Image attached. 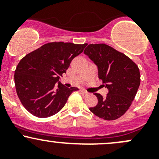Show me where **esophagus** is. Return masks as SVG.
<instances>
[{"mask_svg": "<svg viewBox=\"0 0 159 159\" xmlns=\"http://www.w3.org/2000/svg\"><path fill=\"white\" fill-rule=\"evenodd\" d=\"M80 93H81L83 94V96H86V95H88V94H89V93L86 92V91L84 90V89H80Z\"/></svg>", "mask_w": 159, "mask_h": 159, "instance_id": "1", "label": "esophagus"}]
</instances>
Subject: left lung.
Returning <instances> with one entry per match:
<instances>
[{
    "label": "left lung",
    "instance_id": "left-lung-1",
    "mask_svg": "<svg viewBox=\"0 0 159 159\" xmlns=\"http://www.w3.org/2000/svg\"><path fill=\"white\" fill-rule=\"evenodd\" d=\"M84 54L97 65L99 79L108 89L107 97L94 93L98 103L89 111L100 118L114 120L129 109L141 82L139 69L130 58L106 44H90Z\"/></svg>",
    "mask_w": 159,
    "mask_h": 159
}]
</instances>
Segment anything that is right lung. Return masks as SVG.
Wrapping results in <instances>:
<instances>
[{"label":"right lung","mask_w":159,"mask_h":159,"mask_svg":"<svg viewBox=\"0 0 159 159\" xmlns=\"http://www.w3.org/2000/svg\"><path fill=\"white\" fill-rule=\"evenodd\" d=\"M86 45L49 42L21 59L15 71V88L30 114L41 118L51 117L62 109L73 91L79 89L66 87L59 80Z\"/></svg>","instance_id":"add662e5"}]
</instances>
